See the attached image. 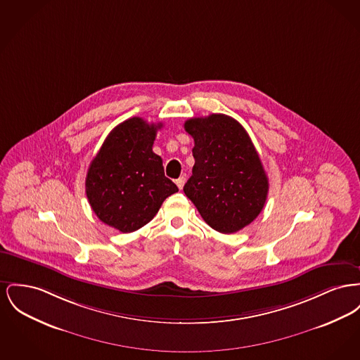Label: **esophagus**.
Instances as JSON below:
<instances>
[{"instance_id": "esophagus-1", "label": "esophagus", "mask_w": 360, "mask_h": 360, "mask_svg": "<svg viewBox=\"0 0 360 360\" xmlns=\"http://www.w3.org/2000/svg\"><path fill=\"white\" fill-rule=\"evenodd\" d=\"M185 182H186V178H185V176H179L178 179H175V184H176V186H178V189H179V191L184 188Z\"/></svg>"}]
</instances>
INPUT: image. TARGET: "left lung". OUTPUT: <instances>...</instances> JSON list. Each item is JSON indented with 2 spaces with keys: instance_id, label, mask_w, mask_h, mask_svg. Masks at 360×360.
I'll return each mask as SVG.
<instances>
[{
  "instance_id": "8db88e82",
  "label": "left lung",
  "mask_w": 360,
  "mask_h": 360,
  "mask_svg": "<svg viewBox=\"0 0 360 360\" xmlns=\"http://www.w3.org/2000/svg\"><path fill=\"white\" fill-rule=\"evenodd\" d=\"M194 166L184 191L213 230L233 233L262 211L269 191L253 143L238 121L224 114L191 118Z\"/></svg>"
}]
</instances>
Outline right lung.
Returning <instances> with one entry per match:
<instances>
[{
	"mask_svg": "<svg viewBox=\"0 0 360 360\" xmlns=\"http://www.w3.org/2000/svg\"><path fill=\"white\" fill-rule=\"evenodd\" d=\"M162 124L133 117L114 127L92 159L85 193L95 214L121 233L149 223L163 201L178 191L166 178L163 160L152 150Z\"/></svg>",
	"mask_w": 360,
	"mask_h": 360,
	"instance_id": "right-lung-1",
	"label": "right lung"
}]
</instances>
